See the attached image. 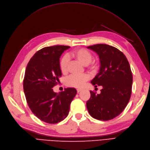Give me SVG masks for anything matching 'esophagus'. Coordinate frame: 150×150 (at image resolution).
<instances>
[{
    "label": "esophagus",
    "instance_id": "esophagus-1",
    "mask_svg": "<svg viewBox=\"0 0 150 150\" xmlns=\"http://www.w3.org/2000/svg\"><path fill=\"white\" fill-rule=\"evenodd\" d=\"M81 91H82V89H81V88H77V93H79Z\"/></svg>",
    "mask_w": 150,
    "mask_h": 150
}]
</instances>
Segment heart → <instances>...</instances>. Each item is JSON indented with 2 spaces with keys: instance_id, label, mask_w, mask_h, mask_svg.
Instances as JSON below:
<instances>
[{
  "instance_id": "1",
  "label": "heart",
  "mask_w": 150,
  "mask_h": 150,
  "mask_svg": "<svg viewBox=\"0 0 150 150\" xmlns=\"http://www.w3.org/2000/svg\"><path fill=\"white\" fill-rule=\"evenodd\" d=\"M73 56L75 57L83 65H87L91 63L93 56L92 53L85 49H79L74 50L73 52ZM69 58L67 55H64L60 61V69L63 73H66L68 69V64ZM95 64H92L90 66V68L94 69ZM89 79V76L87 74H82L79 75L73 74L69 76L66 80V84L69 87L76 88H81L85 82Z\"/></svg>"
}]
</instances>
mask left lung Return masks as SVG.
Here are the masks:
<instances>
[{"mask_svg": "<svg viewBox=\"0 0 150 150\" xmlns=\"http://www.w3.org/2000/svg\"><path fill=\"white\" fill-rule=\"evenodd\" d=\"M87 48L97 53L100 63L91 83L103 88L100 94L90 91L87 108L93 118L108 121L120 115L129 101L133 81L130 64L124 53L112 46L99 44Z\"/></svg>", "mask_w": 150, "mask_h": 150, "instance_id": "left-lung-1", "label": "left lung"}]
</instances>
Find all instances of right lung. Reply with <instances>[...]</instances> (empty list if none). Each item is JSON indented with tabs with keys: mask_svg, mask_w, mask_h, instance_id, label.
<instances>
[{
	"mask_svg": "<svg viewBox=\"0 0 150 150\" xmlns=\"http://www.w3.org/2000/svg\"><path fill=\"white\" fill-rule=\"evenodd\" d=\"M69 47H44L35 53L26 68L23 89L28 105L35 116L47 123L56 124L67 117L77 93L74 88H64L58 93L52 88L62 75L59 58Z\"/></svg>",
	"mask_w": 150,
	"mask_h": 150,
	"instance_id": "obj_1",
	"label": "right lung"
}]
</instances>
